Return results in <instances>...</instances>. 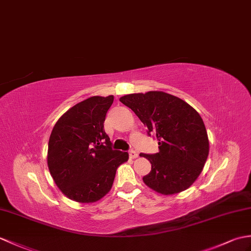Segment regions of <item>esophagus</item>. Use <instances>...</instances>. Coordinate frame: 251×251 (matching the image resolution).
I'll return each instance as SVG.
<instances>
[{
    "mask_svg": "<svg viewBox=\"0 0 251 251\" xmlns=\"http://www.w3.org/2000/svg\"><path fill=\"white\" fill-rule=\"evenodd\" d=\"M129 157H130L131 159H136V158H138V153L135 152V151H130V152H129Z\"/></svg>",
    "mask_w": 251,
    "mask_h": 251,
    "instance_id": "1",
    "label": "esophagus"
}]
</instances>
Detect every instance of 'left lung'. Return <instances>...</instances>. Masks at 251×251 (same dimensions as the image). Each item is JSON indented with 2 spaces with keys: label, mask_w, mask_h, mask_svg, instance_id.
<instances>
[{
  "label": "left lung",
  "mask_w": 251,
  "mask_h": 251,
  "mask_svg": "<svg viewBox=\"0 0 251 251\" xmlns=\"http://www.w3.org/2000/svg\"><path fill=\"white\" fill-rule=\"evenodd\" d=\"M120 101L130 108L156 133L159 152L140 154L150 160L152 170L144 184L161 195L178 194L189 188L204 167L209 142L203 120L183 99L161 91L135 93Z\"/></svg>",
  "instance_id": "1"
}]
</instances>
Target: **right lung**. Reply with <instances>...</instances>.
Listing matches in <instances>:
<instances>
[{"label":"right lung","instance_id":"obj_1","mask_svg":"<svg viewBox=\"0 0 251 251\" xmlns=\"http://www.w3.org/2000/svg\"><path fill=\"white\" fill-rule=\"evenodd\" d=\"M113 95L93 96L57 120L48 143L47 164L55 185L69 199L93 203L111 190L116 169L128 153L111 149L103 122Z\"/></svg>","mask_w":251,"mask_h":251}]
</instances>
